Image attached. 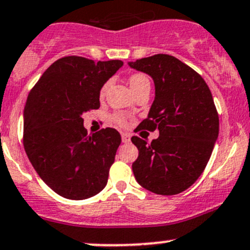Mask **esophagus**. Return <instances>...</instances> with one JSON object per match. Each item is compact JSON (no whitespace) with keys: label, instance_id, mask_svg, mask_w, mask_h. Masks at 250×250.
<instances>
[{"label":"esophagus","instance_id":"1","mask_svg":"<svg viewBox=\"0 0 250 250\" xmlns=\"http://www.w3.org/2000/svg\"><path fill=\"white\" fill-rule=\"evenodd\" d=\"M129 141H130V135H129V134L122 133V143L127 144V143H129Z\"/></svg>","mask_w":250,"mask_h":250}]
</instances>
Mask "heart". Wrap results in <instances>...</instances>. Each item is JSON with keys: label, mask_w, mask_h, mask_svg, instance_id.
Returning a JSON list of instances; mask_svg holds the SVG:
<instances>
[{"label": "heart", "mask_w": 250, "mask_h": 250, "mask_svg": "<svg viewBox=\"0 0 250 250\" xmlns=\"http://www.w3.org/2000/svg\"><path fill=\"white\" fill-rule=\"evenodd\" d=\"M145 83H148V79L145 74H143V73H135V74H132L129 77V85L130 87H132L133 91H135L136 88H139L140 86L145 85ZM109 86H110V81H106V83H104L103 86L101 87V91H99V96L101 97H104L105 94H106L107 90H109ZM114 121L118 125H125V117L123 116V115L121 114H116L114 115Z\"/></svg>", "instance_id": "b5f03b06"}]
</instances>
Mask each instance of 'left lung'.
Returning <instances> with one entry per match:
<instances>
[{
	"instance_id": "left-lung-1",
	"label": "left lung",
	"mask_w": 250,
	"mask_h": 250,
	"mask_svg": "<svg viewBox=\"0 0 250 250\" xmlns=\"http://www.w3.org/2000/svg\"><path fill=\"white\" fill-rule=\"evenodd\" d=\"M128 64L153 79L156 97L148 116L135 130H159L147 144L132 143L139 157L133 172L139 185L159 195H175L200 177L219 134V117L200 74L170 55L158 54Z\"/></svg>"
}]
</instances>
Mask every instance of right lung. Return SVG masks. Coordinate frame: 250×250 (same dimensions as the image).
Segmentation results:
<instances>
[{
  "label": "right lung",
  "instance_id": "right-lung-1",
  "mask_svg": "<svg viewBox=\"0 0 250 250\" xmlns=\"http://www.w3.org/2000/svg\"><path fill=\"white\" fill-rule=\"evenodd\" d=\"M123 65L80 56L57 60L32 88L23 109V147L55 193L85 200L104 189L121 135L105 128L87 135L83 115L101 106L99 91Z\"/></svg>",
  "mask_w": 250,
  "mask_h": 250
}]
</instances>
